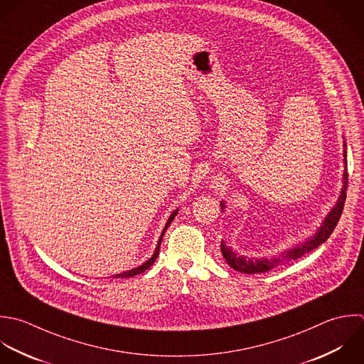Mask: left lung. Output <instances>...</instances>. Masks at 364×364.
Segmentation results:
<instances>
[{"instance_id":"left-lung-1","label":"left lung","mask_w":364,"mask_h":364,"mask_svg":"<svg viewBox=\"0 0 364 364\" xmlns=\"http://www.w3.org/2000/svg\"><path fill=\"white\" fill-rule=\"evenodd\" d=\"M345 150H343V161H345V170H343V187H342V191H341V196L335 204V207L329 211V214L325 217V220L322 221L319 230L312 235L309 237L305 242H301V244H296L295 247L289 248L288 251H284L279 257H274V258H247L244 255H240L237 254L231 247H227L225 241H221V252H223V257L225 258L227 264L234 268L235 271L238 272H244V274H261V272H267V271H271L277 267H281L284 264H288L294 259H298L301 258L302 255L311 252L312 250L318 248L321 244H323L329 237L331 234L333 232L341 215H342V211H343V205H345V201H346V190H348V161H346V157H348V151H346V141H345ZM221 211L225 210V203L221 201Z\"/></svg>"}]
</instances>
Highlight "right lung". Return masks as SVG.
I'll return each mask as SVG.
<instances>
[{"mask_svg": "<svg viewBox=\"0 0 364 364\" xmlns=\"http://www.w3.org/2000/svg\"><path fill=\"white\" fill-rule=\"evenodd\" d=\"M177 213H178V208H177V210H174V211L171 213V215L168 217V220H167V223H166V225H164V230H163V232H161V235H160V238H159V242H157V247H156V250H154V254H153V255H151V257H150L144 264H141L140 267L133 268V269H130V271H124V272H122V274H116V275H113L112 278H130V277L139 275V274L144 272L146 269H149V268L154 264V261L157 259V257H159V251H160V244H161V240H163V237H164V232H166L167 227L171 224V221L174 220V217L177 215Z\"/></svg>", "mask_w": 364, "mask_h": 364, "instance_id": "add662e5", "label": "right lung"}]
</instances>
